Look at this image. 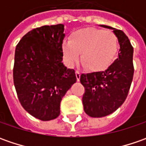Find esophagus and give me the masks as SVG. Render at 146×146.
<instances>
[{"mask_svg": "<svg viewBox=\"0 0 146 146\" xmlns=\"http://www.w3.org/2000/svg\"><path fill=\"white\" fill-rule=\"evenodd\" d=\"M76 79H77V81H80V72L76 70Z\"/></svg>", "mask_w": 146, "mask_h": 146, "instance_id": "1", "label": "esophagus"}]
</instances>
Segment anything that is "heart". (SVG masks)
Returning a JSON list of instances; mask_svg holds the SVG:
<instances>
[{"mask_svg":"<svg viewBox=\"0 0 146 146\" xmlns=\"http://www.w3.org/2000/svg\"><path fill=\"white\" fill-rule=\"evenodd\" d=\"M65 58L73 65L80 58L88 70L98 72L113 63L119 51V40L113 31L93 27L77 30L70 34V40L62 44Z\"/></svg>","mask_w":146,"mask_h":146,"instance_id":"obj_1","label":"heart"}]
</instances>
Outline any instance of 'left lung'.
Segmentation results:
<instances>
[{"mask_svg": "<svg viewBox=\"0 0 146 146\" xmlns=\"http://www.w3.org/2000/svg\"><path fill=\"white\" fill-rule=\"evenodd\" d=\"M112 29L118 37V58L104 71L82 74L80 82L84 87L82 98L84 110L88 116L101 118L115 112L124 102L134 74L133 48L128 37L121 30Z\"/></svg>", "mask_w": 146, "mask_h": 146, "instance_id": "1", "label": "left lung"}]
</instances>
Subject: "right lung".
Here are the masks:
<instances>
[{"mask_svg": "<svg viewBox=\"0 0 146 146\" xmlns=\"http://www.w3.org/2000/svg\"><path fill=\"white\" fill-rule=\"evenodd\" d=\"M64 25L42 26L27 32L15 48L14 84L22 106L38 119L60 115L62 98L76 82L62 61Z\"/></svg>", "mask_w": 146, "mask_h": 146, "instance_id": "right-lung-1", "label": "right lung"}]
</instances>
